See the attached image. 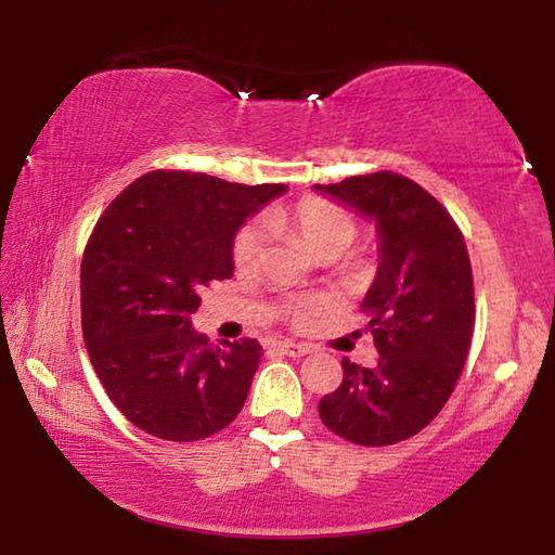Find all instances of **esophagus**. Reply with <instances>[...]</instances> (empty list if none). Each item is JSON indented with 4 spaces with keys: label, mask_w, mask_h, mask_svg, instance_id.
Returning a JSON list of instances; mask_svg holds the SVG:
<instances>
[{
    "label": "esophagus",
    "mask_w": 555,
    "mask_h": 555,
    "mask_svg": "<svg viewBox=\"0 0 555 555\" xmlns=\"http://www.w3.org/2000/svg\"><path fill=\"white\" fill-rule=\"evenodd\" d=\"M276 347L284 354H288V357H304V354H308V352L313 350V347L308 345V343H288V340H279Z\"/></svg>",
    "instance_id": "1"
}]
</instances>
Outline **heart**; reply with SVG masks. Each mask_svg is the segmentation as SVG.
Instances as JSON below:
<instances>
[{
  "label": "heart",
  "instance_id": "1",
  "mask_svg": "<svg viewBox=\"0 0 555 555\" xmlns=\"http://www.w3.org/2000/svg\"><path fill=\"white\" fill-rule=\"evenodd\" d=\"M261 220L269 230L298 240L311 255L321 259L343 255L357 234V222L343 205L315 198V195H308V198L288 205V208H271ZM261 257H264V234L257 224H244L232 240L234 264L247 269L259 264ZM321 311V298H296L286 306V315L296 325H306Z\"/></svg>",
  "mask_w": 555,
  "mask_h": 555
}]
</instances>
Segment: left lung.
Listing matches in <instances>:
<instances>
[{"mask_svg":"<svg viewBox=\"0 0 555 555\" xmlns=\"http://www.w3.org/2000/svg\"><path fill=\"white\" fill-rule=\"evenodd\" d=\"M379 230V271L364 296L379 360H343V382L318 403L354 446H393L424 430L453 393L475 331L473 267L450 212L411 178L377 171L315 185Z\"/></svg>","mask_w":555,"mask_h":555,"instance_id":"obj_1","label":"left lung"}]
</instances>
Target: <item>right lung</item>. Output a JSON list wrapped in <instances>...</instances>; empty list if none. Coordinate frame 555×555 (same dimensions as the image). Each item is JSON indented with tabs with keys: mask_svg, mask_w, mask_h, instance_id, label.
<instances>
[{
	"mask_svg": "<svg viewBox=\"0 0 555 555\" xmlns=\"http://www.w3.org/2000/svg\"><path fill=\"white\" fill-rule=\"evenodd\" d=\"M284 191L158 168L100 215L80 267L82 337L107 397L137 428L191 443L237 418L261 345L212 347L191 313L205 286L232 276L240 224Z\"/></svg>",
	"mask_w": 555,
	"mask_h": 555,
	"instance_id": "right-lung-1",
	"label": "right lung"
}]
</instances>
